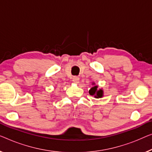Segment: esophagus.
<instances>
[{
    "label": "esophagus",
    "instance_id": "obj_1",
    "mask_svg": "<svg viewBox=\"0 0 152 152\" xmlns=\"http://www.w3.org/2000/svg\"><path fill=\"white\" fill-rule=\"evenodd\" d=\"M72 81L75 83H78L79 82V78L77 76H74L73 78H72Z\"/></svg>",
    "mask_w": 152,
    "mask_h": 152
}]
</instances>
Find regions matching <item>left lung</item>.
I'll list each match as a JSON object with an SVG mask.
<instances>
[{
    "mask_svg": "<svg viewBox=\"0 0 152 152\" xmlns=\"http://www.w3.org/2000/svg\"><path fill=\"white\" fill-rule=\"evenodd\" d=\"M97 89H98V86H94V87H92L89 91V94L91 95V96H94L95 98H102L103 96V91L102 89L98 90Z\"/></svg>",
    "mask_w": 152,
    "mask_h": 152,
    "instance_id": "8db88e82",
    "label": "left lung"
}]
</instances>
